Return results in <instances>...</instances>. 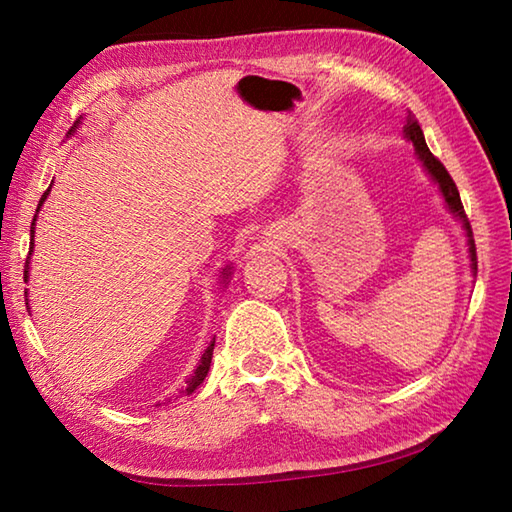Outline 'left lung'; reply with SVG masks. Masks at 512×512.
Listing matches in <instances>:
<instances>
[{
	"label": "left lung",
	"mask_w": 512,
	"mask_h": 512,
	"mask_svg": "<svg viewBox=\"0 0 512 512\" xmlns=\"http://www.w3.org/2000/svg\"><path fill=\"white\" fill-rule=\"evenodd\" d=\"M404 135L409 137V140L413 142L415 146V153H418V158L422 160L424 167H427V171L431 173V178L436 180L440 192H443L445 196V203L449 205V210H452L458 219L463 221V228L467 232V244H470V262H472V268L476 271V246H474V235H472V225H470V219H467V214L463 210V203H461V194H458V187L452 180V176H449L445 164L440 162L436 155H433L429 151L427 142H424V135H422V128L418 124V119H415L411 112H409V119H406V126H404Z\"/></svg>",
	"instance_id": "8db88e82"
}]
</instances>
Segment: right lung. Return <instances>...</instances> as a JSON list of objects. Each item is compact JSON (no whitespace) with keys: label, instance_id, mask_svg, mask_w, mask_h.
<instances>
[{"label":"right lung","instance_id":"right-lung-1","mask_svg":"<svg viewBox=\"0 0 512 512\" xmlns=\"http://www.w3.org/2000/svg\"><path fill=\"white\" fill-rule=\"evenodd\" d=\"M51 189V187H49ZM49 189L45 194H42V198H40V203H38V210H40V205L45 203V198H47V194H49ZM36 210V212H38ZM33 225H36V219H33V223H31V239H33ZM31 250H33V241H31V248H29V255H31ZM228 273V271H225ZM29 277V257H27V264H24V280H27ZM212 352H214V341L207 345V350L203 352V357H201V363H198V368L194 370V375H192V379L187 381V388H185V393L189 395V393H194L198 386L203 384V379L207 377V370H210V363H212Z\"/></svg>","mask_w":512,"mask_h":512}]
</instances>
